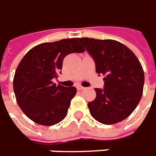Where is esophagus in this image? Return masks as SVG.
Instances as JSON below:
<instances>
[{
	"instance_id": "34e87169",
	"label": "esophagus",
	"mask_w": 156,
	"mask_h": 156,
	"mask_svg": "<svg viewBox=\"0 0 156 156\" xmlns=\"http://www.w3.org/2000/svg\"><path fill=\"white\" fill-rule=\"evenodd\" d=\"M77 89H78V90H84V89H85V87H83V86L78 85V87H77Z\"/></svg>"
}]
</instances>
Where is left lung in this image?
I'll return each mask as SVG.
<instances>
[{
  "instance_id": "left-lung-1",
  "label": "left lung",
  "mask_w": 156,
  "mask_h": 156,
  "mask_svg": "<svg viewBox=\"0 0 156 156\" xmlns=\"http://www.w3.org/2000/svg\"><path fill=\"white\" fill-rule=\"evenodd\" d=\"M103 74L104 88H95L96 97L87 104L94 119L104 124L121 122L138 106L143 92L144 71L140 61L125 44L113 40L78 38Z\"/></svg>"
}]
</instances>
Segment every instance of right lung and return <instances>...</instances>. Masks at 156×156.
Returning <instances> with one entry per match:
<instances>
[{
    "label": "right lung",
    "mask_w": 156,
    "mask_h": 156,
    "mask_svg": "<svg viewBox=\"0 0 156 156\" xmlns=\"http://www.w3.org/2000/svg\"><path fill=\"white\" fill-rule=\"evenodd\" d=\"M84 51L78 38H72L40 44L26 53L17 67L13 85L18 106L28 118L50 126L66 117L77 89L56 86L52 79L61 73L67 55Z\"/></svg>",
    "instance_id": "right-lung-1"
}]
</instances>
